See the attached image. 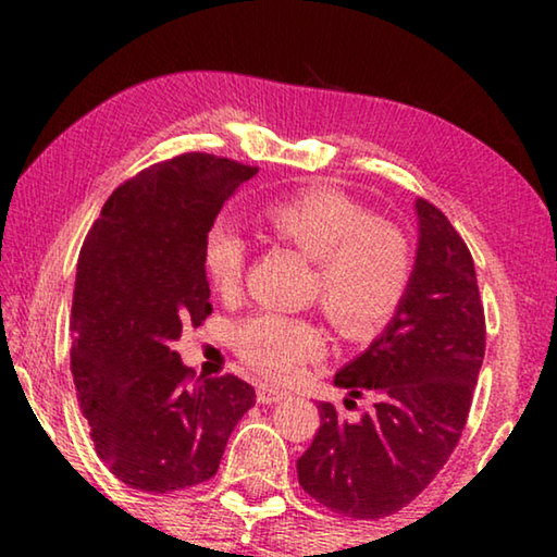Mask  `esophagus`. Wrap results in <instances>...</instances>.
<instances>
[{
  "mask_svg": "<svg viewBox=\"0 0 557 557\" xmlns=\"http://www.w3.org/2000/svg\"><path fill=\"white\" fill-rule=\"evenodd\" d=\"M282 398H287V391H280V388H275V385H268V383L258 385V400L260 403L270 405V403H280Z\"/></svg>",
  "mask_w": 557,
  "mask_h": 557,
  "instance_id": "obj_1",
  "label": "esophagus"
}]
</instances>
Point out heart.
<instances>
[{
	"label": "heart",
	"mask_w": 557,
	"mask_h": 557,
	"mask_svg": "<svg viewBox=\"0 0 557 557\" xmlns=\"http://www.w3.org/2000/svg\"><path fill=\"white\" fill-rule=\"evenodd\" d=\"M277 240L314 260L309 299L322 305L336 332L351 342L379 336L405 305L414 256L408 235L373 219L363 203L336 188H301L262 209ZM203 272L221 297H235L248 268V243L228 221L203 235ZM324 329L312 317L260 312L235 329V351L272 381H292L324 351Z\"/></svg>",
	"instance_id": "b5f03b06"
}]
</instances>
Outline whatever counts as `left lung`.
Returning a JSON list of instances; mask_svg holds the SVG:
<instances>
[{"label":"left lung","instance_id":"obj_1","mask_svg":"<svg viewBox=\"0 0 557 557\" xmlns=\"http://www.w3.org/2000/svg\"><path fill=\"white\" fill-rule=\"evenodd\" d=\"M420 245L405 305L369 351L336 373L348 420L319 403V430L297 459L299 486L348 518L391 516L422 494L465 432L486 348L474 260L435 203L418 199ZM344 400L356 410V400Z\"/></svg>","mask_w":557,"mask_h":557}]
</instances>
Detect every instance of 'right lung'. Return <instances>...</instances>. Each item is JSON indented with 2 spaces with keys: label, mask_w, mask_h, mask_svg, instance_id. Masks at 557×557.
I'll return each mask as SVG.
<instances>
[{
  "label": "right lung",
  "mask_w": 557,
  "mask_h": 557,
  "mask_svg": "<svg viewBox=\"0 0 557 557\" xmlns=\"http://www.w3.org/2000/svg\"><path fill=\"white\" fill-rule=\"evenodd\" d=\"M258 166L186 152L112 191L81 248L71 373L98 457L120 482L172 494L209 482L256 405L238 375L196 379L172 344L211 314L201 248Z\"/></svg>",
  "instance_id": "1"
}]
</instances>
